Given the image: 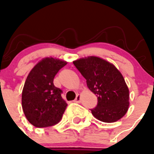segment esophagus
Listing matches in <instances>:
<instances>
[{
    "mask_svg": "<svg viewBox=\"0 0 154 154\" xmlns=\"http://www.w3.org/2000/svg\"><path fill=\"white\" fill-rule=\"evenodd\" d=\"M81 96L80 94H77V97H76V99L74 100V102L75 103H81Z\"/></svg>",
    "mask_w": 154,
    "mask_h": 154,
    "instance_id": "34e87169",
    "label": "esophagus"
}]
</instances>
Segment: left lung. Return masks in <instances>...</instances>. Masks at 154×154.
I'll list each match as a JSON object with an SVG mask.
<instances>
[{
  "instance_id": "left-lung-1",
  "label": "left lung",
  "mask_w": 154,
  "mask_h": 154,
  "mask_svg": "<svg viewBox=\"0 0 154 154\" xmlns=\"http://www.w3.org/2000/svg\"><path fill=\"white\" fill-rule=\"evenodd\" d=\"M73 64L86 79L87 86L97 97L92 109L95 118L104 122L119 120L130 106L129 89L124 77L112 63L96 56L81 57Z\"/></svg>"
}]
</instances>
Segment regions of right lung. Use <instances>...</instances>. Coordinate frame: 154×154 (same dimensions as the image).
I'll use <instances>...</instances> for the list:
<instances>
[{
  "label": "right lung",
  "mask_w": 154,
  "mask_h": 154,
  "mask_svg": "<svg viewBox=\"0 0 154 154\" xmlns=\"http://www.w3.org/2000/svg\"><path fill=\"white\" fill-rule=\"evenodd\" d=\"M66 64L56 57H45L27 75L22 91V107L35 127H52L62 119L67 103L62 99V90L54 85V78Z\"/></svg>",
  "instance_id": "add662e5"
}]
</instances>
